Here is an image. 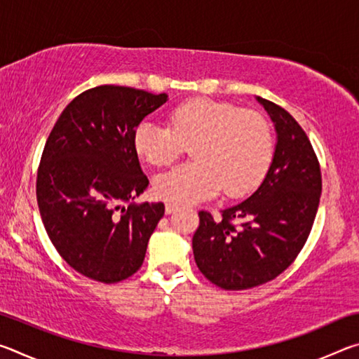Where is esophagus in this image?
I'll list each match as a JSON object with an SVG mask.
<instances>
[{
  "label": "esophagus",
  "instance_id": "obj_1",
  "mask_svg": "<svg viewBox=\"0 0 359 359\" xmlns=\"http://www.w3.org/2000/svg\"><path fill=\"white\" fill-rule=\"evenodd\" d=\"M177 208H179L177 204H174V203H166V205H165L166 214H172V212L177 210Z\"/></svg>",
  "mask_w": 359,
  "mask_h": 359
}]
</instances>
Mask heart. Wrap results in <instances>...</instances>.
Instances as JSON below:
<instances>
[{
  "label": "heart",
  "instance_id": "1",
  "mask_svg": "<svg viewBox=\"0 0 359 359\" xmlns=\"http://www.w3.org/2000/svg\"><path fill=\"white\" fill-rule=\"evenodd\" d=\"M171 126L144 120L133 142L145 161L168 166L193 142L194 161L158 175L154 191L175 204H194L222 190L228 196L252 191L274 155L271 126L263 115L229 102L193 98L169 114Z\"/></svg>",
  "mask_w": 359,
  "mask_h": 359
}]
</instances>
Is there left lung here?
Segmentation results:
<instances>
[{
	"label": "left lung",
	"instance_id": "8db88e82",
	"mask_svg": "<svg viewBox=\"0 0 359 359\" xmlns=\"http://www.w3.org/2000/svg\"><path fill=\"white\" fill-rule=\"evenodd\" d=\"M257 100L277 131L266 179L245 201L220 210V220L199 212L193 236L199 271L223 290H248L280 276L307 242L320 204V163L306 131L283 107Z\"/></svg>",
	"mask_w": 359,
	"mask_h": 359
}]
</instances>
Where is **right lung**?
<instances>
[{"label":"right lung","mask_w":359,"mask_h":359,"mask_svg":"<svg viewBox=\"0 0 359 359\" xmlns=\"http://www.w3.org/2000/svg\"><path fill=\"white\" fill-rule=\"evenodd\" d=\"M166 93L100 85L76 96L42 151L36 198L42 223L66 263L101 283L142 266L163 203L130 204L149 185L133 142L136 126Z\"/></svg>","instance_id":"right-lung-1"}]
</instances>
